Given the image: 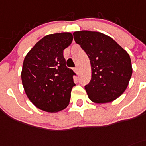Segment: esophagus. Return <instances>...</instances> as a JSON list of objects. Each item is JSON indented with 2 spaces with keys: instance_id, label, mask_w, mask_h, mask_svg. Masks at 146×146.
<instances>
[{
  "instance_id": "obj_1",
  "label": "esophagus",
  "mask_w": 146,
  "mask_h": 146,
  "mask_svg": "<svg viewBox=\"0 0 146 146\" xmlns=\"http://www.w3.org/2000/svg\"><path fill=\"white\" fill-rule=\"evenodd\" d=\"M73 70H74V72L75 73H76V74H78V68L77 67H76V68H75L74 69H73Z\"/></svg>"
}]
</instances>
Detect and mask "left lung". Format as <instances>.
Returning <instances> with one entry per match:
<instances>
[{
    "mask_svg": "<svg viewBox=\"0 0 146 146\" xmlns=\"http://www.w3.org/2000/svg\"><path fill=\"white\" fill-rule=\"evenodd\" d=\"M73 35L91 62L92 79L85 86L90 100L99 104L115 100L124 93L131 78L129 54L112 38L101 32L83 30Z\"/></svg>",
    "mask_w": 146,
    "mask_h": 146,
    "instance_id": "obj_1",
    "label": "left lung"
}]
</instances>
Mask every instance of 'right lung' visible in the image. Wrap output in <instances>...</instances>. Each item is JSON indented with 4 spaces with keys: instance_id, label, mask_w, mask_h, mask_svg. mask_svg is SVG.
<instances>
[{
    "instance_id": "add662e5",
    "label": "right lung",
    "mask_w": 146,
    "mask_h": 146,
    "mask_svg": "<svg viewBox=\"0 0 146 146\" xmlns=\"http://www.w3.org/2000/svg\"><path fill=\"white\" fill-rule=\"evenodd\" d=\"M72 41L70 32L48 35L24 58L21 74L23 86L29 99L39 110L58 112L69 104L76 74L66 67L63 50Z\"/></svg>"
}]
</instances>
